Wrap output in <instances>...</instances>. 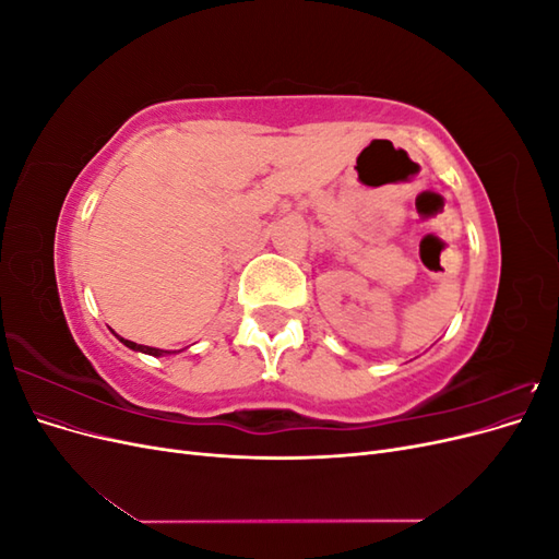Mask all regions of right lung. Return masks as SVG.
<instances>
[{"mask_svg":"<svg viewBox=\"0 0 559 559\" xmlns=\"http://www.w3.org/2000/svg\"><path fill=\"white\" fill-rule=\"evenodd\" d=\"M121 343L130 349H138V352H144V354H151V357H160V354H170L167 349H156V347H146V345H138L132 341H126V337H121Z\"/></svg>","mask_w":559,"mask_h":559,"instance_id":"add662e5","label":"right lung"}]
</instances>
